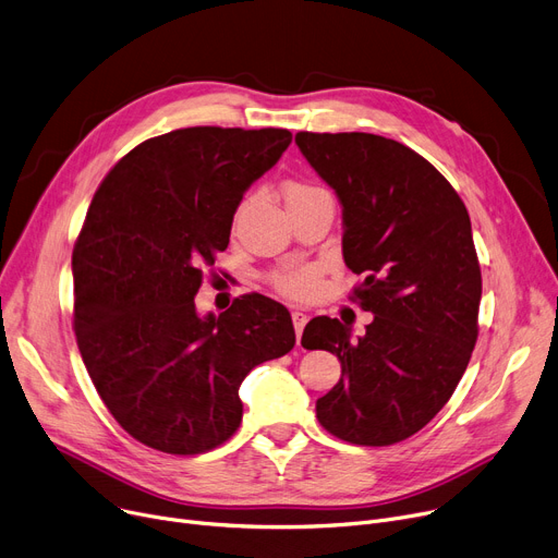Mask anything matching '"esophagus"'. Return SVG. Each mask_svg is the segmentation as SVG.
<instances>
[{
    "label": "esophagus",
    "mask_w": 558,
    "mask_h": 558,
    "mask_svg": "<svg viewBox=\"0 0 558 558\" xmlns=\"http://www.w3.org/2000/svg\"><path fill=\"white\" fill-rule=\"evenodd\" d=\"M291 320H294L296 339L301 341V335H303V330H305V324H307V314H303V312H291Z\"/></svg>",
    "instance_id": "obj_1"
}]
</instances>
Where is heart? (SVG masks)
I'll return each mask as SVG.
<instances>
[{
    "mask_svg": "<svg viewBox=\"0 0 558 558\" xmlns=\"http://www.w3.org/2000/svg\"><path fill=\"white\" fill-rule=\"evenodd\" d=\"M314 192H320V190L314 187V185H307V183H299V181H289L282 187V196H284L287 205L299 201V198H305ZM251 203H253V196H246L240 203V208L234 210V226L240 223V219L244 217V213L248 210ZM271 284H274L276 291H280L282 296L301 301V299H307V296L314 294L316 287H318V278H316V271L312 267H291V269L274 274Z\"/></svg>",
    "mask_w": 558,
    "mask_h": 558,
    "instance_id": "obj_1",
    "label": "heart"
}]
</instances>
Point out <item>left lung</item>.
<instances>
[{
    "label": "left lung",
    "instance_id": "left-lung-1",
    "mask_svg": "<svg viewBox=\"0 0 558 558\" xmlns=\"http://www.w3.org/2000/svg\"><path fill=\"white\" fill-rule=\"evenodd\" d=\"M343 205V259L362 276L350 301L375 314L350 339L316 316L303 348L341 362L316 418L345 444L383 448L423 429L454 393L480 335L482 271L454 187L409 146L373 133H296Z\"/></svg>",
    "mask_w": 558,
    "mask_h": 558
}]
</instances>
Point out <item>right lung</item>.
Listing matches in <instances>:
<instances>
[{
  "mask_svg": "<svg viewBox=\"0 0 558 558\" xmlns=\"http://www.w3.org/2000/svg\"><path fill=\"white\" fill-rule=\"evenodd\" d=\"M289 142L287 129L169 131L93 196L72 251L74 335L108 412L146 448L190 457L226 444L244 377L296 343L287 307L262 294L219 316L194 307L244 192Z\"/></svg>",
  "mask_w": 558,
  "mask_h": 558,
  "instance_id": "add662e5",
  "label": "right lung"
}]
</instances>
